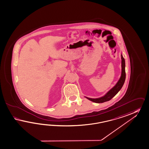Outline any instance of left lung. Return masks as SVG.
Masks as SVG:
<instances>
[{
    "mask_svg": "<svg viewBox=\"0 0 149 149\" xmlns=\"http://www.w3.org/2000/svg\"><path fill=\"white\" fill-rule=\"evenodd\" d=\"M121 58H122V74L121 77L117 82V83L115 85L113 88H112L107 93V94L102 97H100L99 98L96 99H92L86 97L88 99L91 100L93 102L97 103H102L105 102L107 101H109L112 99L115 96L119 91L122 88L124 83L125 80V77H126V73H125V59L123 57L122 55H121Z\"/></svg>",
    "mask_w": 149,
    "mask_h": 149,
    "instance_id": "8db88e82",
    "label": "left lung"
}]
</instances>
